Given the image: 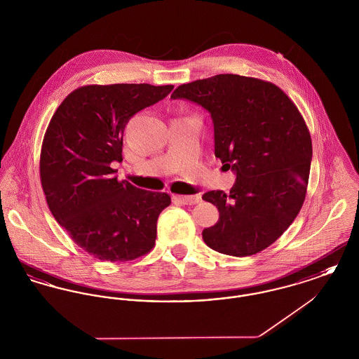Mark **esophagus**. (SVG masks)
Segmentation results:
<instances>
[{"label": "esophagus", "instance_id": "esophagus-1", "mask_svg": "<svg viewBox=\"0 0 359 359\" xmlns=\"http://www.w3.org/2000/svg\"><path fill=\"white\" fill-rule=\"evenodd\" d=\"M175 201L182 205H196L201 202L199 195H177L175 196Z\"/></svg>", "mask_w": 359, "mask_h": 359}]
</instances>
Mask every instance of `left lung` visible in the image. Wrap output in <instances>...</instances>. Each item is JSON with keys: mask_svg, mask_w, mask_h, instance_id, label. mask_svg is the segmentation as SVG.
I'll return each mask as SVG.
<instances>
[{"mask_svg": "<svg viewBox=\"0 0 359 359\" xmlns=\"http://www.w3.org/2000/svg\"><path fill=\"white\" fill-rule=\"evenodd\" d=\"M171 98L210 113L215 157L237 176L229 194L202 196L219 211L202 233L205 245L234 257L266 249L294 221L307 194L312 142L297 107L273 83L234 74L179 86Z\"/></svg>", "mask_w": 359, "mask_h": 359, "instance_id": "obj_1", "label": "left lung"}]
</instances>
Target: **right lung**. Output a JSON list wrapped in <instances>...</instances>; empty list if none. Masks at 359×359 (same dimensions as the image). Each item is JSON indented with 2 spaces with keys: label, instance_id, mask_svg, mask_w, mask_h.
I'll use <instances>...</instances> for the list:
<instances>
[{
  "label": "right lung",
  "instance_id": "add662e5",
  "mask_svg": "<svg viewBox=\"0 0 359 359\" xmlns=\"http://www.w3.org/2000/svg\"><path fill=\"white\" fill-rule=\"evenodd\" d=\"M173 86L90 85L74 90L52 116L40 154L50 211L72 241L95 258L130 261L154 246L165 192L118 182L126 123L164 100Z\"/></svg>",
  "mask_w": 359,
  "mask_h": 359
}]
</instances>
